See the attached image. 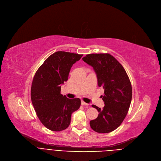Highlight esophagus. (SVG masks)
Instances as JSON below:
<instances>
[{"mask_svg": "<svg viewBox=\"0 0 161 161\" xmlns=\"http://www.w3.org/2000/svg\"><path fill=\"white\" fill-rule=\"evenodd\" d=\"M81 105H86V106H89V104L88 103H85V101H81Z\"/></svg>", "mask_w": 161, "mask_h": 161, "instance_id": "esophagus-1", "label": "esophagus"}]
</instances>
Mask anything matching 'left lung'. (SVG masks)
Returning <instances> with one entry per match:
<instances>
[{
    "label": "left lung",
    "instance_id": "8db88e82",
    "mask_svg": "<svg viewBox=\"0 0 161 161\" xmlns=\"http://www.w3.org/2000/svg\"><path fill=\"white\" fill-rule=\"evenodd\" d=\"M82 60L92 66L96 72L97 85L104 89L101 96L105 106L97 118L90 121L91 128L96 132L109 133L119 127L128 113L132 96L130 79L122 65L108 53L90 54Z\"/></svg>",
    "mask_w": 161,
    "mask_h": 161
}]
</instances>
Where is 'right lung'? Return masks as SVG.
<instances>
[{
	"label": "right lung",
	"mask_w": 161,
	"mask_h": 161,
	"mask_svg": "<svg viewBox=\"0 0 161 161\" xmlns=\"http://www.w3.org/2000/svg\"><path fill=\"white\" fill-rule=\"evenodd\" d=\"M82 56L57 51L49 56L35 73L31 85V101L38 119L50 130L66 129L70 123L71 114L81 105L79 98L69 99L60 91L72 66Z\"/></svg>",
	"instance_id": "1"
}]
</instances>
